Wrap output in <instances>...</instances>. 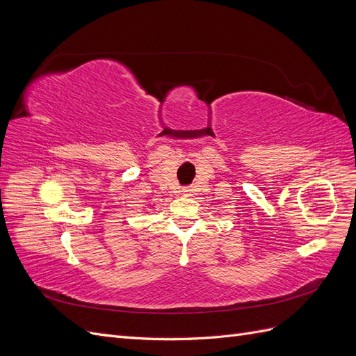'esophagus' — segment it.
Wrapping results in <instances>:
<instances>
[{
    "label": "esophagus",
    "instance_id": "obj_1",
    "mask_svg": "<svg viewBox=\"0 0 356 356\" xmlns=\"http://www.w3.org/2000/svg\"><path fill=\"white\" fill-rule=\"evenodd\" d=\"M181 195H182V196H191V188H188V187L182 188V190H181Z\"/></svg>",
    "mask_w": 356,
    "mask_h": 356
}]
</instances>
